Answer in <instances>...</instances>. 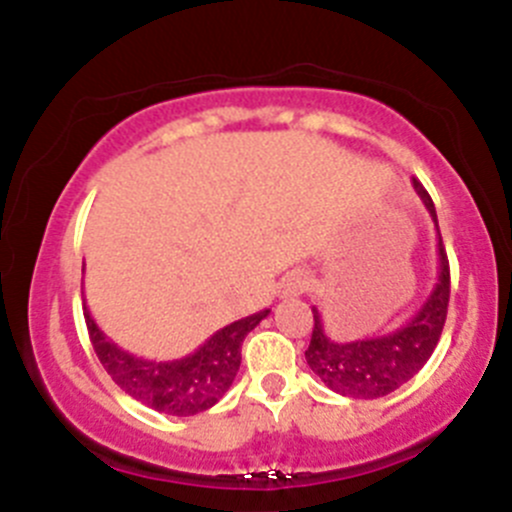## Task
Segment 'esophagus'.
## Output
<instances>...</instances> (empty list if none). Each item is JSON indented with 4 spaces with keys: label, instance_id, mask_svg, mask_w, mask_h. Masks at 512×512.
Returning <instances> with one entry per match:
<instances>
[{
    "label": "esophagus",
    "instance_id": "1",
    "mask_svg": "<svg viewBox=\"0 0 512 512\" xmlns=\"http://www.w3.org/2000/svg\"><path fill=\"white\" fill-rule=\"evenodd\" d=\"M309 280L304 272L294 270V272H287L285 277H282V285H280V294L282 297H297V294H302L304 289H307Z\"/></svg>",
    "mask_w": 512,
    "mask_h": 512
}]
</instances>
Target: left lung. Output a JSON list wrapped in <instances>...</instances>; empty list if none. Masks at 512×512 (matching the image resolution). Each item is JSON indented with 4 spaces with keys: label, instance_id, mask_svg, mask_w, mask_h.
<instances>
[{
    "label": "left lung",
    "instance_id": "1",
    "mask_svg": "<svg viewBox=\"0 0 512 512\" xmlns=\"http://www.w3.org/2000/svg\"><path fill=\"white\" fill-rule=\"evenodd\" d=\"M414 190L426 205L433 225H436L438 280L414 317L406 319L399 329L384 334V337L334 342L324 332L319 309L312 307V342H309L304 356H307L309 369L334 394L349 396V399H381V396L391 394V391L404 386L411 376L421 371V366L431 359L433 349L441 339L443 324H446L448 297H451V270H448V257L446 250H443L431 195L426 193V188L416 178Z\"/></svg>",
    "mask_w": 512,
    "mask_h": 512
}]
</instances>
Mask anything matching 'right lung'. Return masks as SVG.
<instances>
[{
    "label": "right lung",
    "mask_w": 512,
    "mask_h": 512,
    "mask_svg": "<svg viewBox=\"0 0 512 512\" xmlns=\"http://www.w3.org/2000/svg\"><path fill=\"white\" fill-rule=\"evenodd\" d=\"M270 314V309L218 329L193 354L170 361H153L118 347L98 329L89 309L84 307L94 352L111 379L141 404L168 416H195L208 411L227 394L240 369V349L247 334Z\"/></svg>",
    "instance_id": "obj_1"
}]
</instances>
